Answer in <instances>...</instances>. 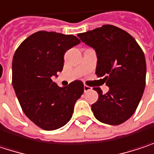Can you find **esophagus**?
<instances>
[{"label": "esophagus", "mask_w": 154, "mask_h": 154, "mask_svg": "<svg viewBox=\"0 0 154 154\" xmlns=\"http://www.w3.org/2000/svg\"><path fill=\"white\" fill-rule=\"evenodd\" d=\"M90 89H91V88H90V87L85 86V85H84V92H88V91H89Z\"/></svg>", "instance_id": "34e87169"}]
</instances>
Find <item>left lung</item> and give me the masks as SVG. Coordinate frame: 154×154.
<instances>
[{"instance_id":"8db88e82","label":"left lung","mask_w":154,"mask_h":154,"mask_svg":"<svg viewBox=\"0 0 154 154\" xmlns=\"http://www.w3.org/2000/svg\"><path fill=\"white\" fill-rule=\"evenodd\" d=\"M85 44L96 50V74L104 77L109 91L100 88L97 101L91 106L94 116L109 125H120L136 112L145 86L144 54L136 40L126 31L112 25L78 33Z\"/></svg>"}]
</instances>
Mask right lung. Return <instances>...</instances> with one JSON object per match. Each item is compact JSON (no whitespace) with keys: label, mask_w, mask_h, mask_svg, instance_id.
<instances>
[{"label":"right lung","mask_w":154,"mask_h":154,"mask_svg":"<svg viewBox=\"0 0 154 154\" xmlns=\"http://www.w3.org/2000/svg\"><path fill=\"white\" fill-rule=\"evenodd\" d=\"M72 34L40 31L17 48L12 60V85L25 114L44 130H55L71 120L76 101L83 94L81 81L59 87L51 77L62 72L64 56L78 45Z\"/></svg>","instance_id":"1"}]
</instances>
